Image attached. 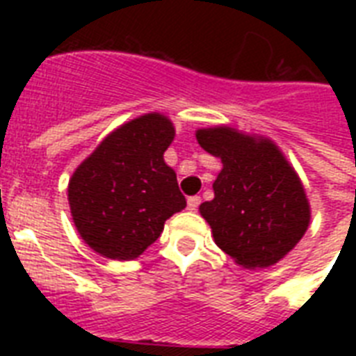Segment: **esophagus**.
I'll use <instances>...</instances> for the list:
<instances>
[{
  "label": "esophagus",
  "instance_id": "1",
  "mask_svg": "<svg viewBox=\"0 0 356 356\" xmlns=\"http://www.w3.org/2000/svg\"><path fill=\"white\" fill-rule=\"evenodd\" d=\"M200 205H201L200 195H192V197H188V211H197V207Z\"/></svg>",
  "mask_w": 356,
  "mask_h": 356
}]
</instances>
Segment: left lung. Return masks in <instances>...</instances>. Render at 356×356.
<instances>
[{
  "mask_svg": "<svg viewBox=\"0 0 356 356\" xmlns=\"http://www.w3.org/2000/svg\"><path fill=\"white\" fill-rule=\"evenodd\" d=\"M195 138L223 164L212 184L214 200L200 207L218 248L249 270L275 264L310 222L309 201L293 168L271 140L231 127L200 129Z\"/></svg>",
  "mask_w": 356,
  "mask_h": 356,
  "instance_id": "obj_1",
  "label": "left lung"
}]
</instances>
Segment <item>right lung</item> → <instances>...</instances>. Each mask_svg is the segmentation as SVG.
I'll return each mask as SVG.
<instances>
[{"mask_svg":"<svg viewBox=\"0 0 356 356\" xmlns=\"http://www.w3.org/2000/svg\"><path fill=\"white\" fill-rule=\"evenodd\" d=\"M175 129L145 114L116 129L70 179L68 201L81 238L103 257L131 260L161 236L186 200L164 162Z\"/></svg>","mask_w":356,"mask_h":356,"instance_id":"right-lung-1","label":"right lung"}]
</instances>
